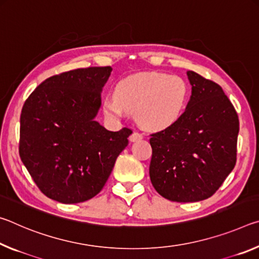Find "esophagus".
I'll return each mask as SVG.
<instances>
[{
    "label": "esophagus",
    "mask_w": 259,
    "mask_h": 259,
    "mask_svg": "<svg viewBox=\"0 0 259 259\" xmlns=\"http://www.w3.org/2000/svg\"><path fill=\"white\" fill-rule=\"evenodd\" d=\"M143 138V135L139 132H133L131 134L130 137V141L131 142H135V141H139V140H141Z\"/></svg>",
    "instance_id": "34e87169"
}]
</instances>
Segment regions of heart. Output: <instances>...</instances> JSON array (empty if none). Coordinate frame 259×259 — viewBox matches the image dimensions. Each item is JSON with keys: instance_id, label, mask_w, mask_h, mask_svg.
Instances as JSON below:
<instances>
[{"instance_id": "obj_1", "label": "heart", "mask_w": 259, "mask_h": 259, "mask_svg": "<svg viewBox=\"0 0 259 259\" xmlns=\"http://www.w3.org/2000/svg\"><path fill=\"white\" fill-rule=\"evenodd\" d=\"M188 91L184 80L157 72L138 73L120 80L114 95L105 97L104 112L120 118L126 112L149 130H164L179 119L187 105Z\"/></svg>"}]
</instances>
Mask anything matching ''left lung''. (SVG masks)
Returning a JSON list of instances; mask_svg holds the SVG:
<instances>
[{"instance_id": "obj_1", "label": "left lung", "mask_w": 259, "mask_h": 259, "mask_svg": "<svg viewBox=\"0 0 259 259\" xmlns=\"http://www.w3.org/2000/svg\"><path fill=\"white\" fill-rule=\"evenodd\" d=\"M192 96L175 124L150 135L151 184L173 202H198L217 192L236 163L239 117L223 88L187 72Z\"/></svg>"}]
</instances>
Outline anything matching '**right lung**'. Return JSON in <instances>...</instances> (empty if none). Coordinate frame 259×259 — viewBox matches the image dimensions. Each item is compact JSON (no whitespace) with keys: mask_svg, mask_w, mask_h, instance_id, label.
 <instances>
[{"mask_svg":"<svg viewBox=\"0 0 259 259\" xmlns=\"http://www.w3.org/2000/svg\"><path fill=\"white\" fill-rule=\"evenodd\" d=\"M111 66L77 69L41 82L20 114L19 155L47 197L65 204L104 187L132 130L111 132L95 117Z\"/></svg>","mask_w":259,"mask_h":259,"instance_id":"right-lung-1","label":"right lung"}]
</instances>
